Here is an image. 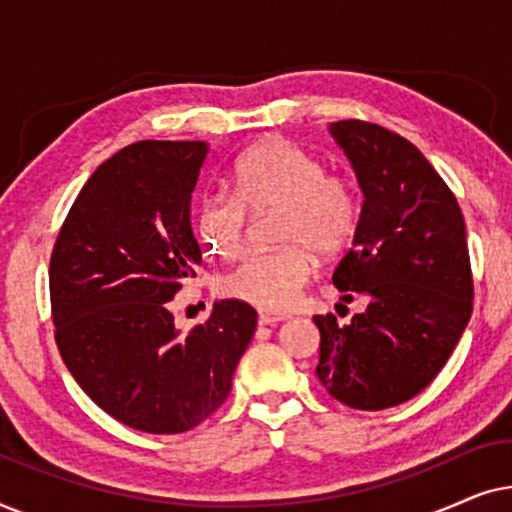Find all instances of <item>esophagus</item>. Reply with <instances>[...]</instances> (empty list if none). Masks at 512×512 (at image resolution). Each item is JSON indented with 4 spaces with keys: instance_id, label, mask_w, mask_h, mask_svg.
Masks as SVG:
<instances>
[{
    "instance_id": "obj_1",
    "label": "esophagus",
    "mask_w": 512,
    "mask_h": 512,
    "mask_svg": "<svg viewBox=\"0 0 512 512\" xmlns=\"http://www.w3.org/2000/svg\"><path fill=\"white\" fill-rule=\"evenodd\" d=\"M286 314L282 312H270V310H258V324L261 326H272V324H279V321H284Z\"/></svg>"
}]
</instances>
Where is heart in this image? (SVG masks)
Listing matches in <instances>:
<instances>
[{"label": "heart", "instance_id": "1", "mask_svg": "<svg viewBox=\"0 0 512 512\" xmlns=\"http://www.w3.org/2000/svg\"><path fill=\"white\" fill-rule=\"evenodd\" d=\"M233 179L235 191L209 188L200 195L195 235L214 256L233 258L244 244L249 214L279 209L277 242L284 247L244 254L221 279V291L263 310H284L310 282L314 254L335 258L354 242L363 216L359 186L284 137L244 151Z\"/></svg>", "mask_w": 512, "mask_h": 512}]
</instances>
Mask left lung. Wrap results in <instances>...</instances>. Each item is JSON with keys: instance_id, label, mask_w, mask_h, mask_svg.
I'll return each mask as SVG.
<instances>
[{"instance_id": "left-lung-1", "label": "left lung", "mask_w": 512, "mask_h": 512, "mask_svg": "<svg viewBox=\"0 0 512 512\" xmlns=\"http://www.w3.org/2000/svg\"><path fill=\"white\" fill-rule=\"evenodd\" d=\"M352 160L363 202L354 247L333 272L335 289L368 307L338 324L317 314V377L354 410L410 401L436 380L473 312L464 214L415 144L382 125H331ZM345 307V305H342Z\"/></svg>"}]
</instances>
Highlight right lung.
Instances as JSON below:
<instances>
[{"instance_id": "right-lung-1", "label": "right lung", "mask_w": 512, "mask_h": 512, "mask_svg": "<svg viewBox=\"0 0 512 512\" xmlns=\"http://www.w3.org/2000/svg\"><path fill=\"white\" fill-rule=\"evenodd\" d=\"M205 156V142L125 146L86 181L53 244L62 361L93 403L144 433H184L219 410L256 331V310L235 298L174 328L170 300L202 265L191 193Z\"/></svg>"}]
</instances>
